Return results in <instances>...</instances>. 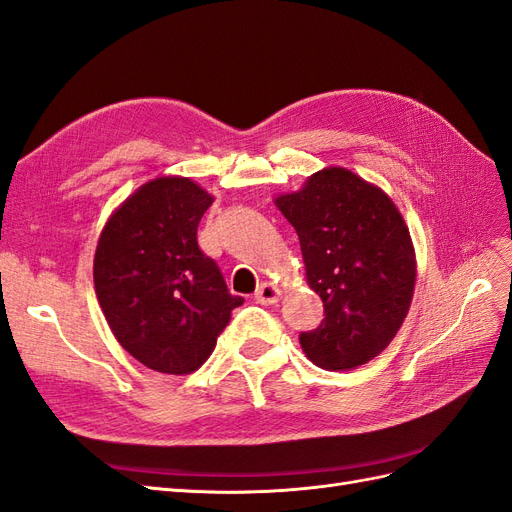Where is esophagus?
Returning <instances> with one entry per match:
<instances>
[{
  "label": "esophagus",
  "mask_w": 512,
  "mask_h": 512,
  "mask_svg": "<svg viewBox=\"0 0 512 512\" xmlns=\"http://www.w3.org/2000/svg\"><path fill=\"white\" fill-rule=\"evenodd\" d=\"M281 294L283 291L276 287V285H272V283H264L261 285L259 289H257V294H255V300L259 302V304H264V306H268V304H276L281 300Z\"/></svg>",
  "instance_id": "esophagus-1"
}]
</instances>
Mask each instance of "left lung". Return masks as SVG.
<instances>
[{"instance_id":"8db88e82","label":"left lung","mask_w":512,"mask_h":512,"mask_svg":"<svg viewBox=\"0 0 512 512\" xmlns=\"http://www.w3.org/2000/svg\"><path fill=\"white\" fill-rule=\"evenodd\" d=\"M294 225L306 283L324 321L300 334L311 362L352 371L379 356L403 326L416 285V253L399 208L382 188L343 167L313 173L274 199Z\"/></svg>"}]
</instances>
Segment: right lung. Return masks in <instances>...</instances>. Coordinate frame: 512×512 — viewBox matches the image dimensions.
<instances>
[{
    "instance_id": "add662e5",
    "label": "right lung",
    "mask_w": 512,
    "mask_h": 512,
    "mask_svg": "<svg viewBox=\"0 0 512 512\" xmlns=\"http://www.w3.org/2000/svg\"><path fill=\"white\" fill-rule=\"evenodd\" d=\"M214 197L191 178L160 175L139 186L100 231L96 298L113 337L148 369L188 375L210 358L231 311L197 227Z\"/></svg>"
}]
</instances>
